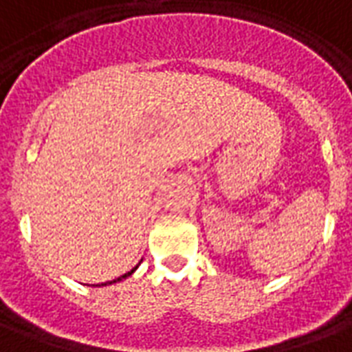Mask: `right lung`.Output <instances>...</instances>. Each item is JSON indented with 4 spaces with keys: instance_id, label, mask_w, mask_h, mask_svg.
<instances>
[{
    "instance_id": "1",
    "label": "right lung",
    "mask_w": 352,
    "mask_h": 352,
    "mask_svg": "<svg viewBox=\"0 0 352 352\" xmlns=\"http://www.w3.org/2000/svg\"><path fill=\"white\" fill-rule=\"evenodd\" d=\"M137 268H138V264H137V266H135V268H133V270H129V272H127V274H123V276H120V278H118V279H112V281H107V283H101V285H102V287H107V285L118 283V281H122V279H125V278H129L131 274H133V272L137 270ZM101 285H95V287H101Z\"/></svg>"
}]
</instances>
